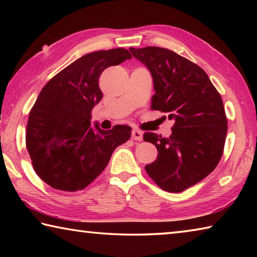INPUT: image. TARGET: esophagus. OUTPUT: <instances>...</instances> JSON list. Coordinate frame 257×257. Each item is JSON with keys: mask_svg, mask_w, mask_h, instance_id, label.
Returning <instances> with one entry per match:
<instances>
[{"mask_svg": "<svg viewBox=\"0 0 257 257\" xmlns=\"http://www.w3.org/2000/svg\"><path fill=\"white\" fill-rule=\"evenodd\" d=\"M132 137L135 141H142L143 139V133L138 129H134L132 132Z\"/></svg>", "mask_w": 257, "mask_h": 257, "instance_id": "1", "label": "esophagus"}]
</instances>
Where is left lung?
<instances>
[{
	"label": "left lung",
	"instance_id": "8db88e82",
	"mask_svg": "<svg viewBox=\"0 0 257 257\" xmlns=\"http://www.w3.org/2000/svg\"><path fill=\"white\" fill-rule=\"evenodd\" d=\"M129 50L153 77L151 108L175 122L169 137L144 134V141L158 149V159L145 170L160 188L180 193L220 162L228 132L222 98L201 67L173 51L158 46Z\"/></svg>",
	"mask_w": 257,
	"mask_h": 257
}]
</instances>
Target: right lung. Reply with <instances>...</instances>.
<instances>
[{"label": "right lung", "instance_id": "1", "mask_svg": "<svg viewBox=\"0 0 257 257\" xmlns=\"http://www.w3.org/2000/svg\"><path fill=\"white\" fill-rule=\"evenodd\" d=\"M132 59L125 49L88 53L52 78L29 112L26 146L35 172L52 188L85 189L106 168L114 150L132 136L127 124L90 127L92 110L103 97L102 72Z\"/></svg>", "mask_w": 257, "mask_h": 257}]
</instances>
